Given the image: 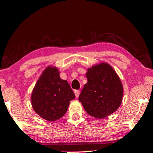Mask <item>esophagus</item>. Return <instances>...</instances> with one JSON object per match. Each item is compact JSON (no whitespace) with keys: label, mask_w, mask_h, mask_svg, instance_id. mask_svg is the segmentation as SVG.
Masks as SVG:
<instances>
[{"label":"esophagus","mask_w":153,"mask_h":153,"mask_svg":"<svg viewBox=\"0 0 153 153\" xmlns=\"http://www.w3.org/2000/svg\"><path fill=\"white\" fill-rule=\"evenodd\" d=\"M74 94H75V96H76V97H79V95H80V91H78V90H75L74 91Z\"/></svg>","instance_id":"34e87169"}]
</instances>
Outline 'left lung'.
<instances>
[{"mask_svg":"<svg viewBox=\"0 0 153 153\" xmlns=\"http://www.w3.org/2000/svg\"><path fill=\"white\" fill-rule=\"evenodd\" d=\"M86 77L79 100L87 114L102 119L116 111L122 103L123 86L114 68L101 62L88 69Z\"/></svg>","mask_w":153,"mask_h":153,"instance_id":"1","label":"left lung"}]
</instances>
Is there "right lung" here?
<instances>
[{
  "label": "right lung",
  "instance_id": "obj_1",
  "mask_svg": "<svg viewBox=\"0 0 153 153\" xmlns=\"http://www.w3.org/2000/svg\"><path fill=\"white\" fill-rule=\"evenodd\" d=\"M74 93L66 80L60 77L54 66H48L42 73L31 94V104L37 114L48 121L62 118L68 110Z\"/></svg>",
  "mask_w": 153,
  "mask_h": 153
}]
</instances>
